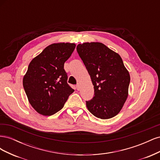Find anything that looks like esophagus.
Here are the masks:
<instances>
[{"label": "esophagus", "mask_w": 160, "mask_h": 160, "mask_svg": "<svg viewBox=\"0 0 160 160\" xmlns=\"http://www.w3.org/2000/svg\"><path fill=\"white\" fill-rule=\"evenodd\" d=\"M76 88H77V90H79V89H80V88H81V85H80V84H79V83H77V85H76Z\"/></svg>", "instance_id": "obj_1"}]
</instances>
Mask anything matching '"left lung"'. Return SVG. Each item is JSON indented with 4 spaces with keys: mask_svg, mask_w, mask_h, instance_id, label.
<instances>
[{
    "mask_svg": "<svg viewBox=\"0 0 160 160\" xmlns=\"http://www.w3.org/2000/svg\"><path fill=\"white\" fill-rule=\"evenodd\" d=\"M77 51L94 85L95 96L86 101L87 108L96 118H113L128 96L130 75L122 57L98 42L79 44Z\"/></svg>",
    "mask_w": 160,
    "mask_h": 160,
    "instance_id": "left-lung-1",
    "label": "left lung"
}]
</instances>
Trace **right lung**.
I'll return each mask as SVG.
<instances>
[{
  "instance_id": "add662e5",
  "label": "right lung",
  "mask_w": 160,
  "mask_h": 160,
  "mask_svg": "<svg viewBox=\"0 0 160 160\" xmlns=\"http://www.w3.org/2000/svg\"><path fill=\"white\" fill-rule=\"evenodd\" d=\"M75 43H53L31 61L22 84L28 101L37 113L50 116L60 111L73 93L67 83L65 62Z\"/></svg>"
}]
</instances>
